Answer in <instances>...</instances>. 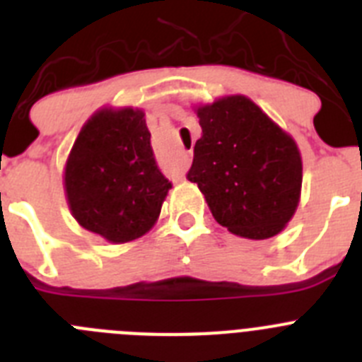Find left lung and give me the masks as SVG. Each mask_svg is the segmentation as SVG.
Instances as JSON below:
<instances>
[{
  "label": "left lung",
  "instance_id": "1",
  "mask_svg": "<svg viewBox=\"0 0 362 362\" xmlns=\"http://www.w3.org/2000/svg\"><path fill=\"white\" fill-rule=\"evenodd\" d=\"M203 136L187 179L197 183L221 226L248 239L279 233L299 203L297 145L245 95L197 108Z\"/></svg>",
  "mask_w": 362,
  "mask_h": 362
}]
</instances>
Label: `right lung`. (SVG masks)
<instances>
[{"mask_svg":"<svg viewBox=\"0 0 362 362\" xmlns=\"http://www.w3.org/2000/svg\"><path fill=\"white\" fill-rule=\"evenodd\" d=\"M65 188L79 225L107 241L148 232L172 183L159 170L145 114L101 110L88 119L66 161Z\"/></svg>","mask_w":362,"mask_h":362,"instance_id":"1","label":"right lung"}]
</instances>
